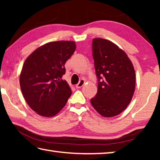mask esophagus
Returning a JSON list of instances; mask_svg holds the SVG:
<instances>
[{
    "instance_id": "1",
    "label": "esophagus",
    "mask_w": 160,
    "mask_h": 160,
    "mask_svg": "<svg viewBox=\"0 0 160 160\" xmlns=\"http://www.w3.org/2000/svg\"><path fill=\"white\" fill-rule=\"evenodd\" d=\"M84 84H85V80H80V82H78L76 85H75V88H82V87L84 85Z\"/></svg>"
}]
</instances>
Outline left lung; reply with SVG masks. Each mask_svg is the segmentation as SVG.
<instances>
[{"mask_svg":"<svg viewBox=\"0 0 160 160\" xmlns=\"http://www.w3.org/2000/svg\"><path fill=\"white\" fill-rule=\"evenodd\" d=\"M92 56L98 90L91 104L102 116H115L125 110L133 95V66L122 49L102 38L92 40Z\"/></svg>","mask_w":160,"mask_h":160,"instance_id":"obj_1","label":"left lung"}]
</instances>
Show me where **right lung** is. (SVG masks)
Returning <instances> with one entry per match:
<instances>
[{
	"label": "right lung",
	"mask_w": 160,
	"mask_h": 160,
	"mask_svg": "<svg viewBox=\"0 0 160 160\" xmlns=\"http://www.w3.org/2000/svg\"><path fill=\"white\" fill-rule=\"evenodd\" d=\"M75 43H47L35 50L23 64L20 85L25 101L32 110L43 116H53L63 109L71 90L62 76L65 63L75 51Z\"/></svg>",
	"instance_id": "1"
}]
</instances>
